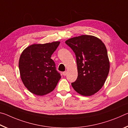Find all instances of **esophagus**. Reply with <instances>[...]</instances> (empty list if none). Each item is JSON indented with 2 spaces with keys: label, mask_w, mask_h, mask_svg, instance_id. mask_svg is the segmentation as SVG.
<instances>
[{
  "label": "esophagus",
  "mask_w": 128,
  "mask_h": 128,
  "mask_svg": "<svg viewBox=\"0 0 128 128\" xmlns=\"http://www.w3.org/2000/svg\"><path fill=\"white\" fill-rule=\"evenodd\" d=\"M66 74H67V72H66V71H65V72L62 73V74H63V76H66Z\"/></svg>",
  "instance_id": "obj_1"
}]
</instances>
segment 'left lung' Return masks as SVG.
I'll list each match as a JSON object with an SVG mask.
<instances>
[{"label": "left lung", "mask_w": 128, "mask_h": 128, "mask_svg": "<svg viewBox=\"0 0 128 128\" xmlns=\"http://www.w3.org/2000/svg\"><path fill=\"white\" fill-rule=\"evenodd\" d=\"M66 43L74 52L78 77L72 86L84 96H91L102 88L110 71L107 48L96 36L82 35L69 39Z\"/></svg>", "instance_id": "left-lung-1"}]
</instances>
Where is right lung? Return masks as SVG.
Segmentation results:
<instances>
[{
  "mask_svg": "<svg viewBox=\"0 0 128 128\" xmlns=\"http://www.w3.org/2000/svg\"><path fill=\"white\" fill-rule=\"evenodd\" d=\"M60 42L34 44L26 48L19 59V70L24 85L30 92L44 95L54 90L61 78L51 59Z\"/></svg>",
  "mask_w": 128,
  "mask_h": 128,
  "instance_id": "1",
  "label": "right lung"
}]
</instances>
